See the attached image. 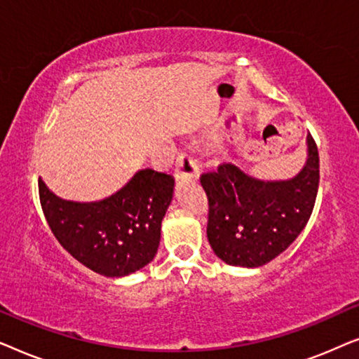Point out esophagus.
Listing matches in <instances>:
<instances>
[{
    "mask_svg": "<svg viewBox=\"0 0 359 359\" xmlns=\"http://www.w3.org/2000/svg\"><path fill=\"white\" fill-rule=\"evenodd\" d=\"M199 161L188 154H180L176 156V180H198L199 178Z\"/></svg>",
    "mask_w": 359,
    "mask_h": 359,
    "instance_id": "1",
    "label": "esophagus"
}]
</instances>
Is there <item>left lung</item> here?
I'll return each mask as SVG.
<instances>
[{
  "mask_svg": "<svg viewBox=\"0 0 359 359\" xmlns=\"http://www.w3.org/2000/svg\"><path fill=\"white\" fill-rule=\"evenodd\" d=\"M318 150L307 135V161L291 180L263 181L232 163L201 176L209 199L208 238L214 253L232 266L258 268L299 237L316 204Z\"/></svg>",
  "mask_w": 359,
  "mask_h": 359,
  "instance_id": "8db88e82",
  "label": "left lung"
}]
</instances>
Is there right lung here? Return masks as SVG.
Listing matches in <instances>:
<instances>
[{
	"label": "right lung",
	"instance_id": "add662e5",
	"mask_svg": "<svg viewBox=\"0 0 359 359\" xmlns=\"http://www.w3.org/2000/svg\"><path fill=\"white\" fill-rule=\"evenodd\" d=\"M173 189V176L145 168L109 198L73 203L58 198L39 178L43 215L58 243L106 278L127 276L155 258Z\"/></svg>",
	"mask_w": 359,
	"mask_h": 359
}]
</instances>
